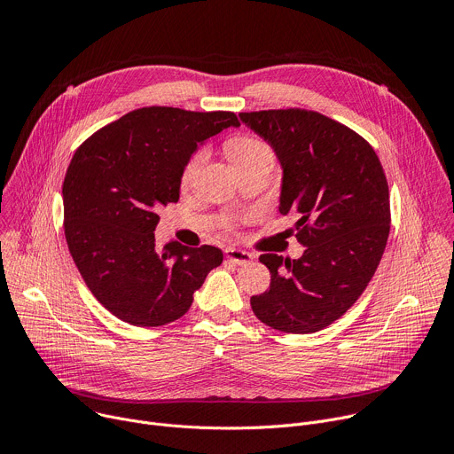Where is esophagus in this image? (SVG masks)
<instances>
[{
    "instance_id": "1",
    "label": "esophagus",
    "mask_w": 454,
    "mask_h": 454,
    "mask_svg": "<svg viewBox=\"0 0 454 454\" xmlns=\"http://www.w3.org/2000/svg\"><path fill=\"white\" fill-rule=\"evenodd\" d=\"M226 258H228L230 262H233V264L246 266V264H249V262L253 261L254 254H253V253H249V251H244V249L228 247V249H226Z\"/></svg>"
}]
</instances>
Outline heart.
<instances>
[{
    "label": "heart",
    "mask_w": 454,
    "mask_h": 454,
    "mask_svg": "<svg viewBox=\"0 0 454 454\" xmlns=\"http://www.w3.org/2000/svg\"><path fill=\"white\" fill-rule=\"evenodd\" d=\"M228 153H230V158L235 163V167L249 163V161L258 160V158H262V156H271L270 147L264 142L254 140V138H239V140L231 142L228 145ZM205 160H207V153L205 151H200L198 154H193L188 160V163H186V167L183 170V177H181L184 186H188L193 179H196V176L200 174L201 167L205 165Z\"/></svg>",
    "instance_id": "heart-1"
}]
</instances>
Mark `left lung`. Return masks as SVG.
<instances>
[{"instance_id":"left-lung-1","label":"left lung","mask_w":454,"mask_h":454,"mask_svg":"<svg viewBox=\"0 0 454 454\" xmlns=\"http://www.w3.org/2000/svg\"><path fill=\"white\" fill-rule=\"evenodd\" d=\"M282 165L280 214H294L300 258L261 254L271 273L251 296L271 329L312 334L341 317L372 280L390 235V192L372 145L347 125L307 109L240 113ZM293 231V230H291Z\"/></svg>"}]
</instances>
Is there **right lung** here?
Segmentation results:
<instances>
[{"instance_id":"1","label":"right lung","mask_w":454,"mask_h":454,"mask_svg":"<svg viewBox=\"0 0 454 454\" xmlns=\"http://www.w3.org/2000/svg\"><path fill=\"white\" fill-rule=\"evenodd\" d=\"M235 113L144 107L102 127L75 153L62 184L64 235L93 296L137 327L181 317L207 275L221 266L214 246L176 240L156 247L160 207L179 201L190 156Z\"/></svg>"}]
</instances>
